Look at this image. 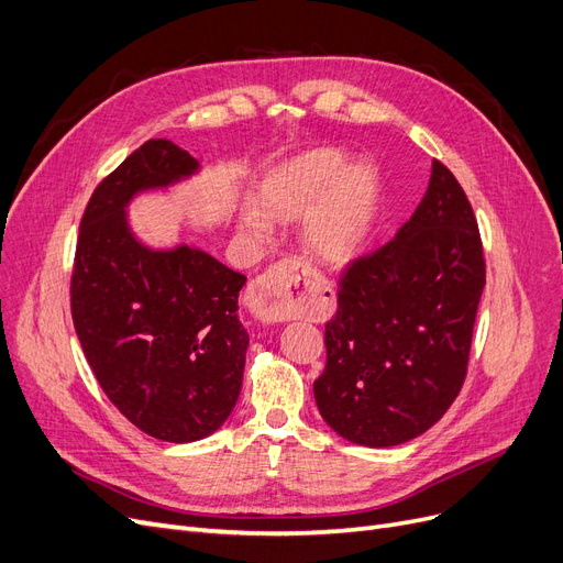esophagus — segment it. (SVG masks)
Returning <instances> with one entry per match:
<instances>
[{
  "label": "esophagus",
  "instance_id": "1",
  "mask_svg": "<svg viewBox=\"0 0 563 563\" xmlns=\"http://www.w3.org/2000/svg\"><path fill=\"white\" fill-rule=\"evenodd\" d=\"M311 284H325L302 258H286L246 288L244 305L258 321H277L294 311Z\"/></svg>",
  "mask_w": 563,
  "mask_h": 563
}]
</instances>
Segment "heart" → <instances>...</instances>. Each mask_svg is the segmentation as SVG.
Segmentation results:
<instances>
[{
    "instance_id": "1",
    "label": "heart",
    "mask_w": 563,
    "mask_h": 563,
    "mask_svg": "<svg viewBox=\"0 0 563 563\" xmlns=\"http://www.w3.org/2000/svg\"><path fill=\"white\" fill-rule=\"evenodd\" d=\"M346 154L332 147L309 150L279 166L261 187V210H246L240 229L250 240H265L264 217L298 219L307 214L305 242L325 263H346L365 244L378 212V175L367 164L349 166Z\"/></svg>"
}]
</instances>
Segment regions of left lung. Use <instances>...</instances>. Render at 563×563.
I'll return each mask as SVG.
<instances>
[{"instance_id": "1", "label": "left lung", "mask_w": 563, "mask_h": 563, "mask_svg": "<svg viewBox=\"0 0 563 563\" xmlns=\"http://www.w3.org/2000/svg\"><path fill=\"white\" fill-rule=\"evenodd\" d=\"M483 286L474 210L434 159L411 219L340 279L336 313L325 323V369L313 380L332 430L388 448L441 420L464 384Z\"/></svg>"}]
</instances>
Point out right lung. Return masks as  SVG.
Returning <instances> with one entry per match:
<instances>
[{
	"label": "right lung",
	"instance_id": "obj_1",
	"mask_svg": "<svg viewBox=\"0 0 563 563\" xmlns=\"http://www.w3.org/2000/svg\"><path fill=\"white\" fill-rule=\"evenodd\" d=\"M200 170L166 139L143 143L95 189L80 221L71 317L99 386L141 432L189 443L231 416L250 334L238 317L246 277L198 246L154 250L126 208Z\"/></svg>",
	"mask_w": 563,
	"mask_h": 563
}]
</instances>
